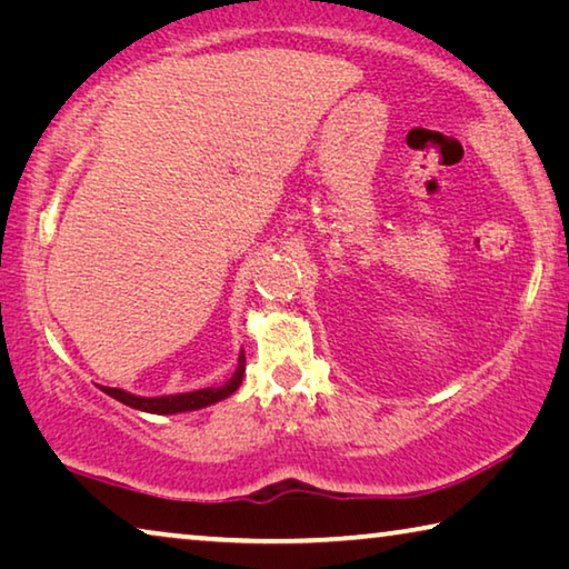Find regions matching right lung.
Instances as JSON below:
<instances>
[{
	"instance_id": "obj_1",
	"label": "right lung",
	"mask_w": 569,
	"mask_h": 569,
	"mask_svg": "<svg viewBox=\"0 0 569 569\" xmlns=\"http://www.w3.org/2000/svg\"><path fill=\"white\" fill-rule=\"evenodd\" d=\"M246 373V356L238 359V369L233 377H230L223 387H208V389H198V391H188V393H176V397H134V393H128L122 389H110V387H100L108 397L122 401L124 407L148 411V413H178V411H192V409H203L216 403L220 399H226L233 393L240 381H243Z\"/></svg>"
}]
</instances>
